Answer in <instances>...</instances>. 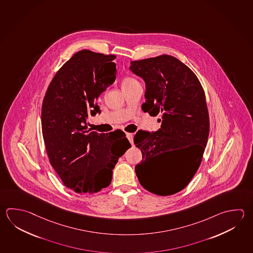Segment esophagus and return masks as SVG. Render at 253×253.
Segmentation results:
<instances>
[{
    "instance_id": "obj_1",
    "label": "esophagus",
    "mask_w": 253,
    "mask_h": 253,
    "mask_svg": "<svg viewBox=\"0 0 253 253\" xmlns=\"http://www.w3.org/2000/svg\"><path fill=\"white\" fill-rule=\"evenodd\" d=\"M126 137L129 139V142L132 145L133 144V134L132 133H126Z\"/></svg>"
}]
</instances>
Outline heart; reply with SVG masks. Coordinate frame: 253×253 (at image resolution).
<instances>
[{
  "label": "heart",
  "instance_id": "heart-1",
  "mask_svg": "<svg viewBox=\"0 0 253 253\" xmlns=\"http://www.w3.org/2000/svg\"><path fill=\"white\" fill-rule=\"evenodd\" d=\"M136 83H138L137 80H135V79L131 78V77H126V78H124V80H123V87L124 86H132V85L136 84Z\"/></svg>",
  "mask_w": 253,
  "mask_h": 253
}]
</instances>
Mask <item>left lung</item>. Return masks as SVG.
Here are the masks:
<instances>
[{
    "mask_svg": "<svg viewBox=\"0 0 253 253\" xmlns=\"http://www.w3.org/2000/svg\"><path fill=\"white\" fill-rule=\"evenodd\" d=\"M129 70L146 83L142 110L161 116L158 131H138L134 137L142 153L135 167L138 181L154 194H175L194 176L208 142L210 116L203 87L189 67L167 54L130 62ZM173 151L179 152V163L166 171L163 160Z\"/></svg>",
    "mask_w": 253,
    "mask_h": 253,
    "instance_id": "1",
    "label": "left lung"
}]
</instances>
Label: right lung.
Returning <instances> with one entry per match:
<instances>
[{
	"instance_id": "obj_1",
	"label": "right lung",
	"mask_w": 253,
	"mask_h": 253,
	"mask_svg": "<svg viewBox=\"0 0 253 253\" xmlns=\"http://www.w3.org/2000/svg\"><path fill=\"white\" fill-rule=\"evenodd\" d=\"M116 56L81 50L53 77L42 105V132L50 164L65 186L93 194L109 186L113 169L130 148L125 133H98L87 118L100 114L96 100L116 77Z\"/></svg>"
}]
</instances>
